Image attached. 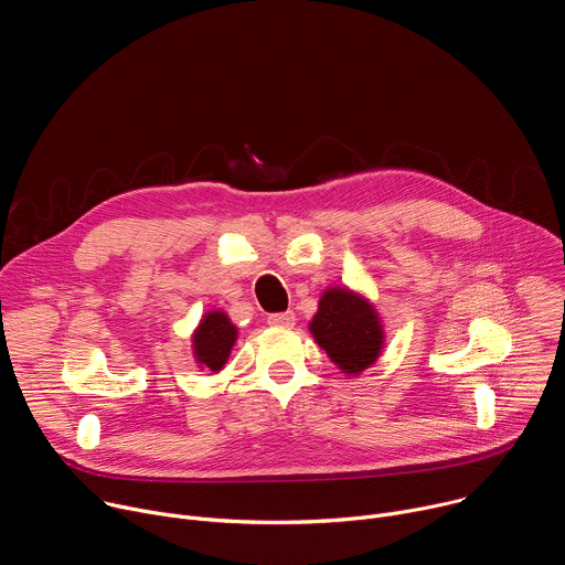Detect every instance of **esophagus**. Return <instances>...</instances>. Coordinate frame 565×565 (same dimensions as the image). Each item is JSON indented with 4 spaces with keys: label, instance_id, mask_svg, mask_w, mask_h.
<instances>
[{
    "label": "esophagus",
    "instance_id": "1",
    "mask_svg": "<svg viewBox=\"0 0 565 565\" xmlns=\"http://www.w3.org/2000/svg\"><path fill=\"white\" fill-rule=\"evenodd\" d=\"M268 324L270 327H279V329H292L295 327V312H275L268 317Z\"/></svg>",
    "mask_w": 565,
    "mask_h": 565
}]
</instances>
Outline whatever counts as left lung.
Here are the masks:
<instances>
[{
	"mask_svg": "<svg viewBox=\"0 0 565 565\" xmlns=\"http://www.w3.org/2000/svg\"><path fill=\"white\" fill-rule=\"evenodd\" d=\"M308 329L315 342L349 375L373 366L384 347L382 321L373 303L349 288L324 290Z\"/></svg>",
	"mask_w": 565,
	"mask_h": 565,
	"instance_id": "8db88e82",
	"label": "left lung"
}]
</instances>
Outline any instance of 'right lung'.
I'll list each match as a JSON object with an SVG mask.
<instances>
[{"instance_id":"1","label":"right lung","mask_w":565,"mask_h":565,"mask_svg":"<svg viewBox=\"0 0 565 565\" xmlns=\"http://www.w3.org/2000/svg\"><path fill=\"white\" fill-rule=\"evenodd\" d=\"M236 335H238V331L225 312H221V310L205 312L201 324L196 327V331L192 335V349H194L196 364L210 373L221 371L230 358Z\"/></svg>"}]
</instances>
